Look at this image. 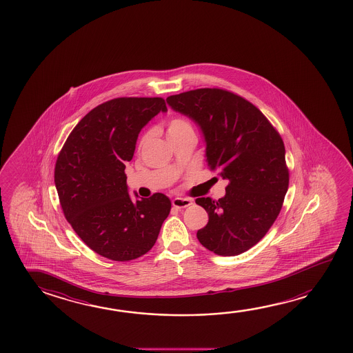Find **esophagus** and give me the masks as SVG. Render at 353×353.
I'll return each mask as SVG.
<instances>
[{
    "instance_id": "obj_1",
    "label": "esophagus",
    "mask_w": 353,
    "mask_h": 353,
    "mask_svg": "<svg viewBox=\"0 0 353 353\" xmlns=\"http://www.w3.org/2000/svg\"><path fill=\"white\" fill-rule=\"evenodd\" d=\"M192 204L191 199H188V198H181V196H176L174 199H172V205H174V208H187V207H190Z\"/></svg>"
}]
</instances>
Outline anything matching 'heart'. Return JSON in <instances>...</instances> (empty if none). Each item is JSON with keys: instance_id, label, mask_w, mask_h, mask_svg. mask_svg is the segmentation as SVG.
Listing matches in <instances>:
<instances>
[{"instance_id": "b5f03b06", "label": "heart", "mask_w": 353, "mask_h": 353, "mask_svg": "<svg viewBox=\"0 0 353 353\" xmlns=\"http://www.w3.org/2000/svg\"><path fill=\"white\" fill-rule=\"evenodd\" d=\"M185 132H193V127H192L191 121L185 118H174L168 121V138H172L179 134L185 133ZM146 139L144 138L143 141Z\"/></svg>"}]
</instances>
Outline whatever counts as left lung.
Instances as JSON below:
<instances>
[{
    "label": "left lung",
    "mask_w": 353,
    "mask_h": 353,
    "mask_svg": "<svg viewBox=\"0 0 353 353\" xmlns=\"http://www.w3.org/2000/svg\"><path fill=\"white\" fill-rule=\"evenodd\" d=\"M166 102L199 127L210 171L229 181L218 201L196 199L209 216L199 243L221 256L243 254L266 235L288 191L283 140L259 108L229 91L199 88Z\"/></svg>",
    "instance_id": "left-lung-1"
}]
</instances>
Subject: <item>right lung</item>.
<instances>
[{"label":"right lung","instance_id":"add662e5","mask_svg":"<svg viewBox=\"0 0 353 353\" xmlns=\"http://www.w3.org/2000/svg\"><path fill=\"white\" fill-rule=\"evenodd\" d=\"M160 112V97H123L99 104L70 133L55 165V187L65 218L90 249L130 261L157 243L171 201L162 193L133 202L125 163L141 129Z\"/></svg>","mask_w":353,"mask_h":353}]
</instances>
